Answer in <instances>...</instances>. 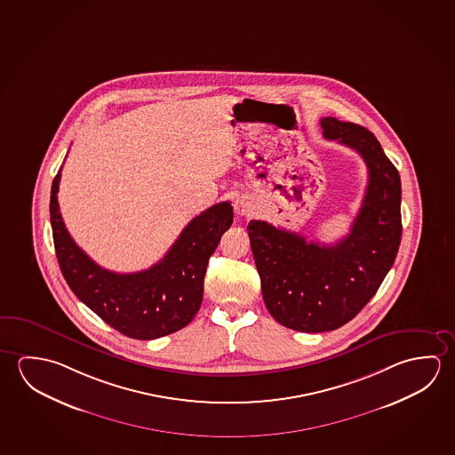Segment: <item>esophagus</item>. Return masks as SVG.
Wrapping results in <instances>:
<instances>
[{"label": "esophagus", "instance_id": "obj_1", "mask_svg": "<svg viewBox=\"0 0 455 455\" xmlns=\"http://www.w3.org/2000/svg\"><path fill=\"white\" fill-rule=\"evenodd\" d=\"M235 212H236V216H249L251 212L253 211V202L251 196H247V195H243V196H239L235 200Z\"/></svg>", "mask_w": 455, "mask_h": 455}]
</instances>
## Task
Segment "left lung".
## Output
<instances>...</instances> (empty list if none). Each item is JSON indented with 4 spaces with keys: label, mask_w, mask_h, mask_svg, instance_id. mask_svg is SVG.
Returning a JSON list of instances; mask_svg holds the SVG:
<instances>
[{
    "label": "left lung",
    "mask_w": 455,
    "mask_h": 455,
    "mask_svg": "<svg viewBox=\"0 0 455 455\" xmlns=\"http://www.w3.org/2000/svg\"><path fill=\"white\" fill-rule=\"evenodd\" d=\"M323 136L357 150L368 186L349 235L325 246L263 220L247 225L261 293L283 327L321 333L343 327L374 297L402 241V182L366 128L335 117L321 120Z\"/></svg>",
    "instance_id": "8db88e82"
}]
</instances>
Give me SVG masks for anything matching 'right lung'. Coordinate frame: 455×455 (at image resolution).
<instances>
[{
  "label": "right lung",
  "instance_id": "add662e5",
  "mask_svg": "<svg viewBox=\"0 0 455 455\" xmlns=\"http://www.w3.org/2000/svg\"><path fill=\"white\" fill-rule=\"evenodd\" d=\"M59 184L60 172L51 190L53 246L76 297L108 325L134 339L162 338L194 321L202 306L209 257L233 224L230 203H217L190 220L164 259L149 269L120 275L101 268L69 236L57 200Z\"/></svg>",
  "mask_w": 455,
  "mask_h": 455
}]
</instances>
